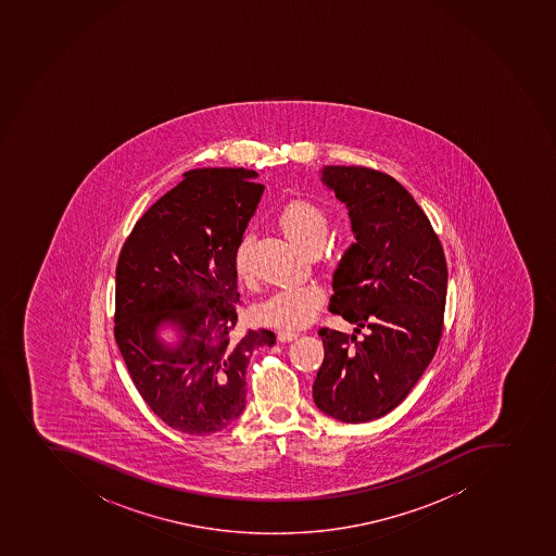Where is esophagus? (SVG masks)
Listing matches in <instances>:
<instances>
[{"mask_svg":"<svg viewBox=\"0 0 556 556\" xmlns=\"http://www.w3.org/2000/svg\"><path fill=\"white\" fill-rule=\"evenodd\" d=\"M299 337V332L295 331H279L277 332V340L279 342L286 343L291 342V340H295Z\"/></svg>","mask_w":556,"mask_h":556,"instance_id":"obj_1","label":"esophagus"}]
</instances>
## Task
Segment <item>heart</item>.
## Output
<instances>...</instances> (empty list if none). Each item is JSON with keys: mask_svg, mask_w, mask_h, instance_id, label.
<instances>
[{"mask_svg": "<svg viewBox=\"0 0 556 556\" xmlns=\"http://www.w3.org/2000/svg\"><path fill=\"white\" fill-rule=\"evenodd\" d=\"M279 224L286 236L307 252L320 250L329 235V218L326 211L307 200H293L285 205L279 214ZM252 243H254V236L245 235L236 247L235 268L241 280H250L252 277V266H250ZM321 301H324V293L318 286L280 288L255 306V320L265 326L296 329V327L307 326L315 318Z\"/></svg>", "mask_w": 556, "mask_h": 556, "instance_id": "b5f03b06", "label": "heart"}]
</instances>
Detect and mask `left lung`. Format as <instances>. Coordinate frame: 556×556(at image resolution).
Instances as JSON below:
<instances>
[{
    "label": "left lung",
    "mask_w": 556,
    "mask_h": 556,
    "mask_svg": "<svg viewBox=\"0 0 556 556\" xmlns=\"http://www.w3.org/2000/svg\"><path fill=\"white\" fill-rule=\"evenodd\" d=\"M321 182L345 204L356 238L332 274L329 309L356 329L318 331L326 354L313 399L329 417L368 422L397 408L433 359L447 265L428 216L390 175L324 166Z\"/></svg>",
    "instance_id": "left-lung-1"
}]
</instances>
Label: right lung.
Segmentation results:
<instances>
[{
    "instance_id": "right-lung-1",
    "label": "right lung",
    "mask_w": 556,
    "mask_h": 556,
    "mask_svg": "<svg viewBox=\"0 0 556 556\" xmlns=\"http://www.w3.org/2000/svg\"><path fill=\"white\" fill-rule=\"evenodd\" d=\"M245 168H199L134 225L116 268L114 338L134 384L180 433H218L247 403L252 352L271 346L268 329L236 337V247L263 184ZM174 326L178 342L157 337Z\"/></svg>"
}]
</instances>
